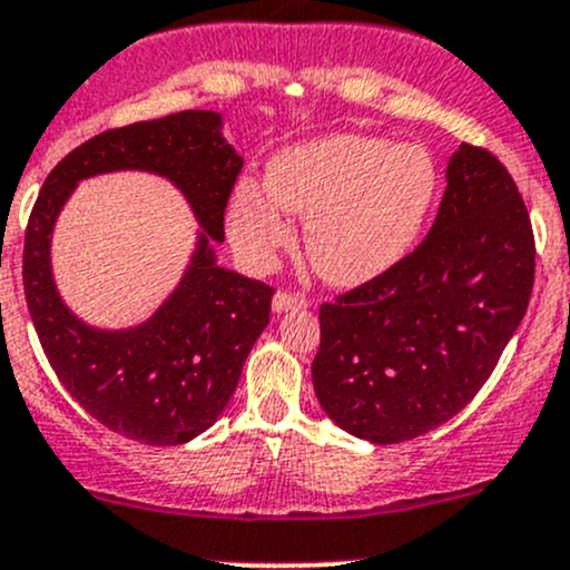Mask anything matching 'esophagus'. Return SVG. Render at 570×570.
<instances>
[{
    "label": "esophagus",
    "instance_id": "1",
    "mask_svg": "<svg viewBox=\"0 0 570 570\" xmlns=\"http://www.w3.org/2000/svg\"><path fill=\"white\" fill-rule=\"evenodd\" d=\"M308 308V299L303 295H292V292H275L273 297V311L275 314H284V311H299Z\"/></svg>",
    "mask_w": 570,
    "mask_h": 570
}]
</instances>
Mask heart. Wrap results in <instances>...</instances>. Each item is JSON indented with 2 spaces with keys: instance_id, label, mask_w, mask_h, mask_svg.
<instances>
[{
  "instance_id": "b5f03b06",
  "label": "heart",
  "mask_w": 570,
  "mask_h": 570,
  "mask_svg": "<svg viewBox=\"0 0 570 570\" xmlns=\"http://www.w3.org/2000/svg\"><path fill=\"white\" fill-rule=\"evenodd\" d=\"M428 148L376 135H327L286 148L267 165L266 197L237 184L229 233L252 262L289 246L285 214L305 218V252L327 281L356 286L395 267L416 246L438 197Z\"/></svg>"
}]
</instances>
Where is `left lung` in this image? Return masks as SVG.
<instances>
[{"mask_svg":"<svg viewBox=\"0 0 570 570\" xmlns=\"http://www.w3.org/2000/svg\"><path fill=\"white\" fill-rule=\"evenodd\" d=\"M535 275L528 208L495 154L462 142L428 237L318 308L311 376L324 414L371 443L458 416L517 333Z\"/></svg>","mask_w":570,"mask_h":570,"instance_id":"obj_1","label":"left lung"}]
</instances>
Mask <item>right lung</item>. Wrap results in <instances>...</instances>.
I'll list each match as a JSON object with an SVG mask.
<instances>
[{"label":"right lung","instance_id":"1","mask_svg":"<svg viewBox=\"0 0 570 570\" xmlns=\"http://www.w3.org/2000/svg\"><path fill=\"white\" fill-rule=\"evenodd\" d=\"M240 167L222 135V116L184 110L91 137L42 184L23 240L29 314L65 390L112 433L148 446H178L205 433L227 409L243 362L271 322V286L216 265L214 240H224V210ZM116 169L173 179L204 233L181 284L148 323L97 331L55 292L50 235L77 180Z\"/></svg>","mask_w":570,"mask_h":570}]
</instances>
